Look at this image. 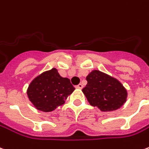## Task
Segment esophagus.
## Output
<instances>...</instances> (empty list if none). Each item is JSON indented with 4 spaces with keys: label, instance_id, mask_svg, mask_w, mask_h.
<instances>
[{
    "label": "esophagus",
    "instance_id": "obj_1",
    "mask_svg": "<svg viewBox=\"0 0 149 149\" xmlns=\"http://www.w3.org/2000/svg\"><path fill=\"white\" fill-rule=\"evenodd\" d=\"M77 89H82L83 88V85L82 84H79L78 85H77Z\"/></svg>",
    "mask_w": 149,
    "mask_h": 149
}]
</instances>
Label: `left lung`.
Listing matches in <instances>:
<instances>
[{
    "mask_svg": "<svg viewBox=\"0 0 149 149\" xmlns=\"http://www.w3.org/2000/svg\"><path fill=\"white\" fill-rule=\"evenodd\" d=\"M87 85L82 89L89 104L103 112L116 111L125 103L127 91L116 78L99 70L86 77Z\"/></svg>",
    "mask_w": 149,
    "mask_h": 149,
    "instance_id": "obj_1",
    "label": "left lung"
}]
</instances>
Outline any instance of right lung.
I'll return each mask as SVG.
<instances>
[{"instance_id":"obj_1","label":"right lung","mask_w":149,"mask_h":149,"mask_svg":"<svg viewBox=\"0 0 149 149\" xmlns=\"http://www.w3.org/2000/svg\"><path fill=\"white\" fill-rule=\"evenodd\" d=\"M75 88L70 80L62 77L56 68L43 72L31 82L27 96L38 111L51 112L65 102Z\"/></svg>"}]
</instances>
